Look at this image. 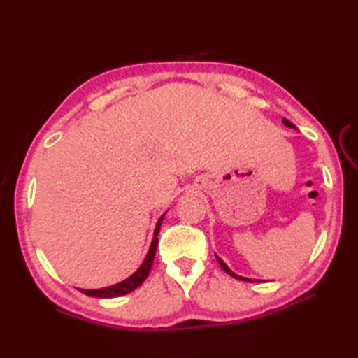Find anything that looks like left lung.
I'll return each mask as SVG.
<instances>
[{
  "label": "left lung",
  "instance_id": "8db88e82",
  "mask_svg": "<svg viewBox=\"0 0 358 358\" xmlns=\"http://www.w3.org/2000/svg\"><path fill=\"white\" fill-rule=\"evenodd\" d=\"M283 124H285V126H287V127H294V129H296V127H295V126L291 123V121L286 120V118H283ZM217 262L220 263V266H222L223 271H224L226 273H229V275H231V277H234V278H237V280H243V281H249V283H254V281H258V280H252V278H245V277H240V275H237V273L232 272L229 268H227L226 263H224V262H223L222 258H220V257H217Z\"/></svg>",
  "mask_w": 358,
  "mask_h": 358
}]
</instances>
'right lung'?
Listing matches in <instances>:
<instances>
[{"instance_id":"obj_1","label":"right lung","mask_w":358,"mask_h":358,"mask_svg":"<svg viewBox=\"0 0 358 358\" xmlns=\"http://www.w3.org/2000/svg\"><path fill=\"white\" fill-rule=\"evenodd\" d=\"M163 218H164V214L158 218L155 231H154V240H152V243H150V248H149V252H148L146 258H144V262L141 263L140 268L136 269L131 277L123 280L121 283L112 285V286L103 287V289H78V291L89 295V296H96V299H113V296H121V295H126L129 292L135 291V289L148 278L152 264H154V257H155V250H157V245H158L157 235L159 232V227H162Z\"/></svg>"}]
</instances>
